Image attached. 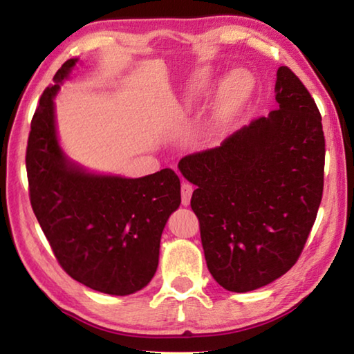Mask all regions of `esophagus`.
<instances>
[{"instance_id":"obj_1","label":"esophagus","mask_w":354,"mask_h":354,"mask_svg":"<svg viewBox=\"0 0 354 354\" xmlns=\"http://www.w3.org/2000/svg\"><path fill=\"white\" fill-rule=\"evenodd\" d=\"M192 194H194V185H192L190 183L183 181V184H181V203L184 206H189Z\"/></svg>"}]
</instances>
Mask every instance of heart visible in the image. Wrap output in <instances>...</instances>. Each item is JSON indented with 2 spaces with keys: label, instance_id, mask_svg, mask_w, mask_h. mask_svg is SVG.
Instances as JSON below:
<instances>
[{
  "label": "heart",
  "instance_id": "b5f03b06",
  "mask_svg": "<svg viewBox=\"0 0 354 354\" xmlns=\"http://www.w3.org/2000/svg\"><path fill=\"white\" fill-rule=\"evenodd\" d=\"M215 73L211 68H203L198 71L195 81H194V92L200 93L205 91V88L214 81ZM250 91V80L247 73L243 71H234V73L227 76V80L223 84V88H221V113H227L232 107L237 106L241 101L247 97Z\"/></svg>",
  "mask_w": 354,
  "mask_h": 354
}]
</instances>
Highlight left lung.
<instances>
[{"instance_id":"obj_1","label":"left lung","mask_w":354,"mask_h":354,"mask_svg":"<svg viewBox=\"0 0 354 354\" xmlns=\"http://www.w3.org/2000/svg\"><path fill=\"white\" fill-rule=\"evenodd\" d=\"M274 92L268 117L178 164L196 185L190 206L209 272L231 292L259 289L295 266L323 195L319 107L289 67L278 68Z\"/></svg>"}]
</instances>
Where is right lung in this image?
<instances>
[{
	"mask_svg": "<svg viewBox=\"0 0 354 354\" xmlns=\"http://www.w3.org/2000/svg\"><path fill=\"white\" fill-rule=\"evenodd\" d=\"M77 59L56 71L41 93L26 147L29 200L56 259L77 283L109 295L145 287L159 262L170 214L181 203L171 169L128 179L84 171L59 147L53 98Z\"/></svg>",
	"mask_w": 354,
	"mask_h": 354,
	"instance_id": "add662e5",
	"label": "right lung"
}]
</instances>
